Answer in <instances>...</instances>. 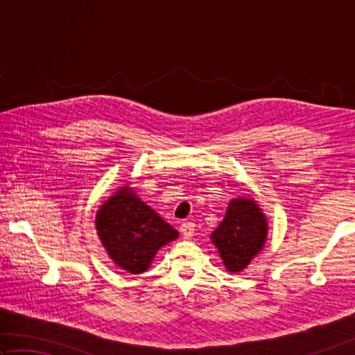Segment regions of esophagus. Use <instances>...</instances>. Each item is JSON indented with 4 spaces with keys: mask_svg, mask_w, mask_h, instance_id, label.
<instances>
[{
    "mask_svg": "<svg viewBox=\"0 0 355 355\" xmlns=\"http://www.w3.org/2000/svg\"><path fill=\"white\" fill-rule=\"evenodd\" d=\"M180 232L184 239H191L195 233V224L193 223H183L182 227H180Z\"/></svg>",
    "mask_w": 355,
    "mask_h": 355,
    "instance_id": "1",
    "label": "esophagus"
}]
</instances>
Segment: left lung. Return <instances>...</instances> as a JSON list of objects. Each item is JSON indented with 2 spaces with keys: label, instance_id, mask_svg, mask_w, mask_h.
Returning a JSON list of instances; mask_svg holds the SVG:
<instances>
[{
  "label": "left lung",
  "instance_id": "left-lung-1",
  "mask_svg": "<svg viewBox=\"0 0 355 355\" xmlns=\"http://www.w3.org/2000/svg\"><path fill=\"white\" fill-rule=\"evenodd\" d=\"M268 236L267 216L250 197H238L229 202L227 212L210 239L218 248L224 267L239 273L266 245Z\"/></svg>",
  "mask_w": 355,
  "mask_h": 355
}]
</instances>
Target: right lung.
<instances>
[{
  "label": "right lung",
  "instance_id": "add662e5",
  "mask_svg": "<svg viewBox=\"0 0 355 355\" xmlns=\"http://www.w3.org/2000/svg\"><path fill=\"white\" fill-rule=\"evenodd\" d=\"M94 223L111 261L132 275L148 270L157 252L178 238V232L141 201L130 184L120 186L102 202Z\"/></svg>",
  "mask_w": 355,
  "mask_h": 355
}]
</instances>
